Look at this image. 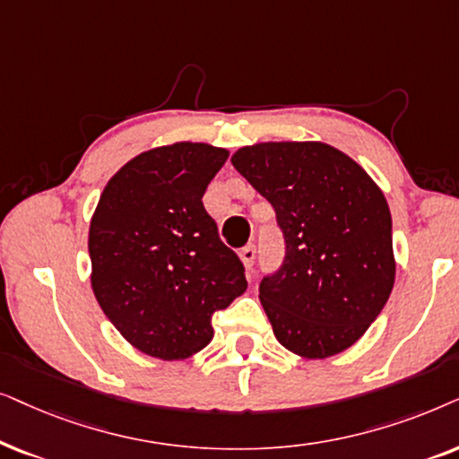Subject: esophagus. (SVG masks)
Returning a JSON list of instances; mask_svg holds the SVG:
<instances>
[{
  "instance_id": "esophagus-1",
  "label": "esophagus",
  "mask_w": 459,
  "mask_h": 459,
  "mask_svg": "<svg viewBox=\"0 0 459 459\" xmlns=\"http://www.w3.org/2000/svg\"><path fill=\"white\" fill-rule=\"evenodd\" d=\"M239 255H241L243 266H246V271H252V266H254V262H255V247L254 246L243 247Z\"/></svg>"
}]
</instances>
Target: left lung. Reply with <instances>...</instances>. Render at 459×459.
<instances>
[{
	"label": "left lung",
	"mask_w": 459,
	"mask_h": 459,
	"mask_svg": "<svg viewBox=\"0 0 459 459\" xmlns=\"http://www.w3.org/2000/svg\"><path fill=\"white\" fill-rule=\"evenodd\" d=\"M237 172L277 212L281 271L260 283L274 338L302 359H327L363 338L394 285L393 218L382 188L332 144L241 146Z\"/></svg>",
	"instance_id": "8db88e82"
}]
</instances>
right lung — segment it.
Here are the masks:
<instances>
[{
	"label": "right lung",
	"mask_w": 459,
	"mask_h": 459,
	"mask_svg": "<svg viewBox=\"0 0 459 459\" xmlns=\"http://www.w3.org/2000/svg\"><path fill=\"white\" fill-rule=\"evenodd\" d=\"M226 159L205 143L155 146L113 174L91 213V291L115 329L161 361L204 351L212 315L247 290L201 201Z\"/></svg>",
	"instance_id": "obj_1"
}]
</instances>
